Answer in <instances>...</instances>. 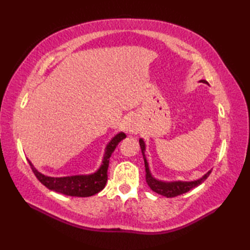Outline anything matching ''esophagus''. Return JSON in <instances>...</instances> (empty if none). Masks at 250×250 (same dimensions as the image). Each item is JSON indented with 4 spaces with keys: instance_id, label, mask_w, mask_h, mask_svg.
<instances>
[{
    "instance_id": "obj_1",
    "label": "esophagus",
    "mask_w": 250,
    "mask_h": 250,
    "mask_svg": "<svg viewBox=\"0 0 250 250\" xmlns=\"http://www.w3.org/2000/svg\"><path fill=\"white\" fill-rule=\"evenodd\" d=\"M125 129L126 131L130 132V133L136 134L137 132L140 131L139 121H137L134 117H130V118H128L125 121Z\"/></svg>"
}]
</instances>
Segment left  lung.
Returning <instances> with one entry per match:
<instances>
[{
  "label": "left lung",
  "instance_id": "left-lung-1",
  "mask_svg": "<svg viewBox=\"0 0 250 250\" xmlns=\"http://www.w3.org/2000/svg\"><path fill=\"white\" fill-rule=\"evenodd\" d=\"M202 83H207L206 81H201ZM140 146L141 149L143 152V157H144V162H145V169H146V182L149 186L150 189L155 192L167 196V198H174V196L180 195L183 193L188 192L189 190H191L192 188L199 186L200 184H202L204 180L209 176V174L211 173V171L207 172L203 177H201L200 179L193 180V182H161V180L156 179L155 177L152 176L150 173L149 167H148V162L146 160L145 157V142L143 141V139H140Z\"/></svg>",
  "mask_w": 250,
  "mask_h": 250
}]
</instances>
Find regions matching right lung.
Wrapping results in <instances>:
<instances>
[{
  "mask_svg": "<svg viewBox=\"0 0 250 250\" xmlns=\"http://www.w3.org/2000/svg\"><path fill=\"white\" fill-rule=\"evenodd\" d=\"M126 135L125 133H118L115 135L111 141L106 146L105 153L102 164L97 172L89 175H75V176H66V177H50L40 173L33 167V164L29 161L30 167L33 171L36 178L43 184L45 187L56 192H59L70 196H91L102 190L106 183H107V169L109 166V158L111 153L114 152L115 148L119 143L125 139Z\"/></svg>",
  "mask_w": 250,
  "mask_h": 250,
  "instance_id": "right-lung-1",
  "label": "right lung"
}]
</instances>
